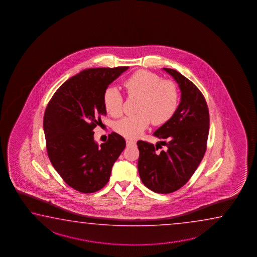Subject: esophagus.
I'll return each mask as SVG.
<instances>
[{"instance_id": "1", "label": "esophagus", "mask_w": 257, "mask_h": 257, "mask_svg": "<svg viewBox=\"0 0 257 257\" xmlns=\"http://www.w3.org/2000/svg\"><path fill=\"white\" fill-rule=\"evenodd\" d=\"M126 146L128 147V146H133V145H135V141H133V140H127L126 141Z\"/></svg>"}]
</instances>
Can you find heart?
I'll use <instances>...</instances> for the list:
<instances>
[{"mask_svg": "<svg viewBox=\"0 0 257 257\" xmlns=\"http://www.w3.org/2000/svg\"><path fill=\"white\" fill-rule=\"evenodd\" d=\"M130 96H140L139 113L116 122L115 131L126 139H137L154 122L163 124L173 117L178 106V91L171 80H163L157 74L140 70L124 82ZM105 109L112 117L123 111V97L117 88H107L103 94Z\"/></svg>", "mask_w": 257, "mask_h": 257, "instance_id": "obj_1", "label": "heart"}]
</instances>
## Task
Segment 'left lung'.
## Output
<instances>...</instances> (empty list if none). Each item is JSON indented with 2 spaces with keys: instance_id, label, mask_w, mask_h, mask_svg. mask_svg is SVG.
<instances>
[{
  "instance_id": "1",
  "label": "left lung",
  "mask_w": 257,
  "mask_h": 257,
  "mask_svg": "<svg viewBox=\"0 0 257 257\" xmlns=\"http://www.w3.org/2000/svg\"><path fill=\"white\" fill-rule=\"evenodd\" d=\"M178 83L181 101L173 117L154 132L161 141H138V169L153 192L171 193L187 183L204 157L209 136V109L200 90L183 74L163 68ZM165 146L162 152L159 148Z\"/></svg>"
}]
</instances>
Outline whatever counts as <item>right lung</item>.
Here are the masks:
<instances>
[{
  "mask_svg": "<svg viewBox=\"0 0 257 257\" xmlns=\"http://www.w3.org/2000/svg\"><path fill=\"white\" fill-rule=\"evenodd\" d=\"M127 66L91 68L63 83L45 111L44 133L50 162L74 190L91 193L109 182L111 168L126 147L115 132L100 146L93 128L106 116L103 94Z\"/></svg>",
  "mask_w": 257,
  "mask_h": 257,
  "instance_id": "add662e5",
  "label": "right lung"
}]
</instances>
